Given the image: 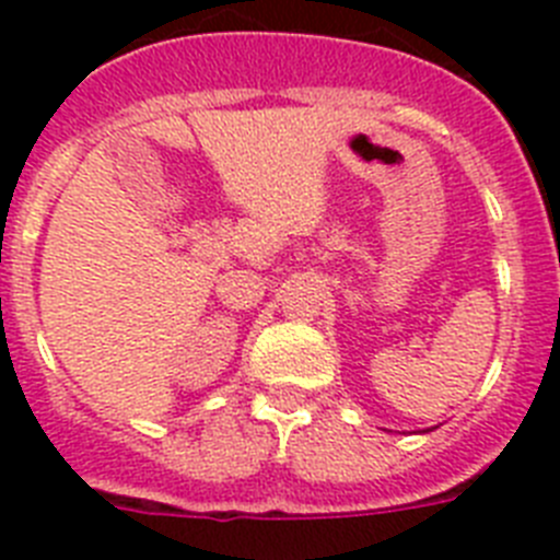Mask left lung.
<instances>
[{
  "label": "left lung",
  "mask_w": 560,
  "mask_h": 560,
  "mask_svg": "<svg viewBox=\"0 0 560 560\" xmlns=\"http://www.w3.org/2000/svg\"><path fill=\"white\" fill-rule=\"evenodd\" d=\"M423 432H432V429H423Z\"/></svg>",
  "instance_id": "obj_1"
}]
</instances>
